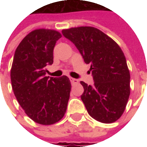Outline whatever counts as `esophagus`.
Masks as SVG:
<instances>
[{
    "mask_svg": "<svg viewBox=\"0 0 147 147\" xmlns=\"http://www.w3.org/2000/svg\"><path fill=\"white\" fill-rule=\"evenodd\" d=\"M70 81L71 83V84H76V83H78V80H76V79H74V78H70Z\"/></svg>",
    "mask_w": 147,
    "mask_h": 147,
    "instance_id": "obj_1",
    "label": "esophagus"
}]
</instances>
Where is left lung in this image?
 Returning <instances> with one entry per match:
<instances>
[{
  "mask_svg": "<svg viewBox=\"0 0 147 147\" xmlns=\"http://www.w3.org/2000/svg\"><path fill=\"white\" fill-rule=\"evenodd\" d=\"M62 34L90 65L94 85L80 82L84 88L81 99L88 113L102 123L115 122L123 114L130 95V72L123 51L94 27H72Z\"/></svg>",
  "mask_w": 147,
  "mask_h": 147,
  "instance_id": "1",
  "label": "left lung"
}]
</instances>
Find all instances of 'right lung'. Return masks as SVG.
<instances>
[{"instance_id": "add662e5", "label": "right lung", "mask_w": 147, "mask_h": 147, "mask_svg": "<svg viewBox=\"0 0 147 147\" xmlns=\"http://www.w3.org/2000/svg\"><path fill=\"white\" fill-rule=\"evenodd\" d=\"M58 31L38 29L18 45L11 68V82L19 104L30 119L50 125L65 114L71 83L66 76H45L46 67L53 63V49L61 38Z\"/></svg>"}]
</instances>
